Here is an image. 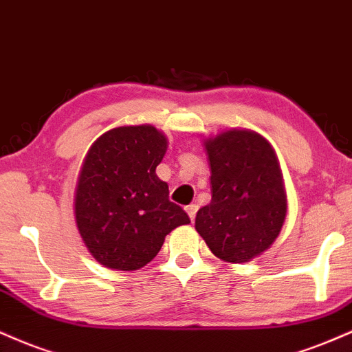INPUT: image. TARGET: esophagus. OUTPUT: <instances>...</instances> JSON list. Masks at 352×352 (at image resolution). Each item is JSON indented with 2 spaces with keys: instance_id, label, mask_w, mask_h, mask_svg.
Instances as JSON below:
<instances>
[{
  "instance_id": "obj_1",
  "label": "esophagus",
  "mask_w": 352,
  "mask_h": 352,
  "mask_svg": "<svg viewBox=\"0 0 352 352\" xmlns=\"http://www.w3.org/2000/svg\"><path fill=\"white\" fill-rule=\"evenodd\" d=\"M186 212H188V216H189V219H191V221H194V217H196V212H197V204H189V206H186Z\"/></svg>"
}]
</instances>
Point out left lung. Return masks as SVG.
<instances>
[{
    "label": "left lung",
    "instance_id": "8db88e82",
    "mask_svg": "<svg viewBox=\"0 0 352 352\" xmlns=\"http://www.w3.org/2000/svg\"><path fill=\"white\" fill-rule=\"evenodd\" d=\"M212 199L196 214V230L214 255L250 262L278 237L287 194L272 144L250 130H226L204 142Z\"/></svg>",
    "mask_w": 352,
    "mask_h": 352
}]
</instances>
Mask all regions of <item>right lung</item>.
<instances>
[{
  "instance_id": "obj_1",
  "label": "right lung",
  "mask_w": 352,
  "mask_h": 352,
  "mask_svg": "<svg viewBox=\"0 0 352 352\" xmlns=\"http://www.w3.org/2000/svg\"><path fill=\"white\" fill-rule=\"evenodd\" d=\"M168 148L151 125L118 126L95 140L78 175L76 222L92 257L113 270H138L158 255L164 237L189 224L156 176Z\"/></svg>"
}]
</instances>
